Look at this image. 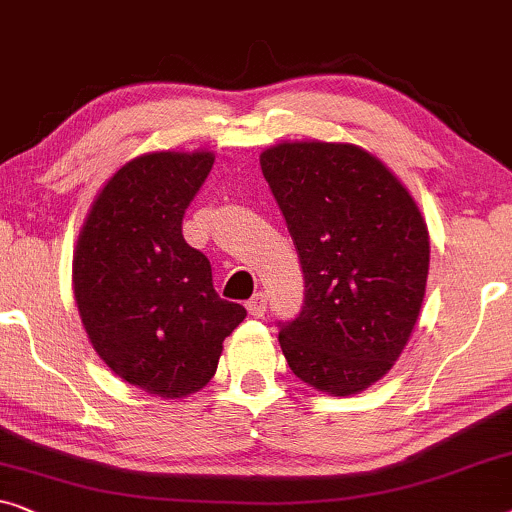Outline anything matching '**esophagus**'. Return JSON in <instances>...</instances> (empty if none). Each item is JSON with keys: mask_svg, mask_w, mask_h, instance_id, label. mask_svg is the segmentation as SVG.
Returning <instances> with one entry per match:
<instances>
[{"mask_svg": "<svg viewBox=\"0 0 512 512\" xmlns=\"http://www.w3.org/2000/svg\"><path fill=\"white\" fill-rule=\"evenodd\" d=\"M246 308H248V313L253 315V318H262V315L266 313V299H264V294H262V292L255 294V297L250 299L248 304H246Z\"/></svg>", "mask_w": 512, "mask_h": 512, "instance_id": "1", "label": "esophagus"}]
</instances>
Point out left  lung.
<instances>
[{
    "mask_svg": "<svg viewBox=\"0 0 512 512\" xmlns=\"http://www.w3.org/2000/svg\"><path fill=\"white\" fill-rule=\"evenodd\" d=\"M259 164L306 280L304 308L280 325L287 364L331 397L364 392L392 369L420 318L429 273L420 206L355 143L283 141Z\"/></svg>",
    "mask_w": 512,
    "mask_h": 512,
    "instance_id": "1",
    "label": "left lung"
}]
</instances>
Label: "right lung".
<instances>
[{
    "mask_svg": "<svg viewBox=\"0 0 512 512\" xmlns=\"http://www.w3.org/2000/svg\"><path fill=\"white\" fill-rule=\"evenodd\" d=\"M213 160V150H157L122 164L92 201L71 264L92 348L115 376L162 399L206 387L222 341L246 318L183 239L185 208Z\"/></svg>",
    "mask_w": 512,
    "mask_h": 512,
    "instance_id": "right-lung-1",
    "label": "right lung"
}]
</instances>
